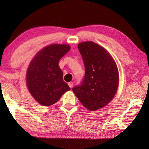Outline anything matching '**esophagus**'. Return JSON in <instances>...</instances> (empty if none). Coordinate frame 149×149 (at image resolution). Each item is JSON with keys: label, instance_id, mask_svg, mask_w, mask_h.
Segmentation results:
<instances>
[{"label": "esophagus", "instance_id": "obj_1", "mask_svg": "<svg viewBox=\"0 0 149 149\" xmlns=\"http://www.w3.org/2000/svg\"><path fill=\"white\" fill-rule=\"evenodd\" d=\"M68 86L70 87L71 88L73 87V86H74V83H73L72 82H70V83H68Z\"/></svg>", "mask_w": 149, "mask_h": 149}]
</instances>
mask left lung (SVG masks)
<instances>
[{
	"label": "left lung",
	"mask_w": 149,
	"mask_h": 149,
	"mask_svg": "<svg viewBox=\"0 0 149 149\" xmlns=\"http://www.w3.org/2000/svg\"><path fill=\"white\" fill-rule=\"evenodd\" d=\"M85 75L80 84L72 88L82 104L90 111L106 106L116 94L118 72L108 52L92 42L79 43Z\"/></svg>",
	"instance_id": "8db88e82"
}]
</instances>
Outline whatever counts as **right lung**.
Returning <instances> with one entry per match:
<instances>
[{"instance_id": "add662e5", "label": "right lung", "mask_w": 149, "mask_h": 149, "mask_svg": "<svg viewBox=\"0 0 149 149\" xmlns=\"http://www.w3.org/2000/svg\"><path fill=\"white\" fill-rule=\"evenodd\" d=\"M70 47L53 44L37 53L27 69V88L38 102L45 106L55 104L70 88L63 79L59 61Z\"/></svg>"}]
</instances>
